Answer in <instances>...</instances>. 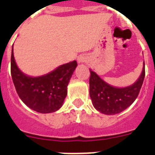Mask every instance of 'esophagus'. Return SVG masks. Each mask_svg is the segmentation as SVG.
I'll list each match as a JSON object with an SVG mask.
<instances>
[{
	"mask_svg": "<svg viewBox=\"0 0 155 155\" xmlns=\"http://www.w3.org/2000/svg\"><path fill=\"white\" fill-rule=\"evenodd\" d=\"M78 60H79V61H82V60H81V58H79V59H78Z\"/></svg>",
	"mask_w": 155,
	"mask_h": 155,
	"instance_id": "obj_1",
	"label": "esophagus"
}]
</instances>
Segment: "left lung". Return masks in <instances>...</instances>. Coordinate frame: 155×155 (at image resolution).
<instances>
[{"label":"left lung","instance_id":"1","mask_svg":"<svg viewBox=\"0 0 155 155\" xmlns=\"http://www.w3.org/2000/svg\"><path fill=\"white\" fill-rule=\"evenodd\" d=\"M145 75V61L142 73L132 85L125 88H116L104 82L95 72L90 71L89 95L94 107L98 112L114 115L124 111L136 100Z\"/></svg>","mask_w":155,"mask_h":155}]
</instances>
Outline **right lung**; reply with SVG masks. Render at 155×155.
I'll list each match as a JSON object with an SVG mask.
<instances>
[{
    "instance_id": "1",
    "label": "right lung",
    "mask_w": 155,
    "mask_h": 155,
    "mask_svg": "<svg viewBox=\"0 0 155 155\" xmlns=\"http://www.w3.org/2000/svg\"><path fill=\"white\" fill-rule=\"evenodd\" d=\"M76 66V61H73L48 74L30 77L20 71L15 61L13 49L11 51L10 71L17 94L28 107L40 113H53L62 106L67 85Z\"/></svg>"
}]
</instances>
